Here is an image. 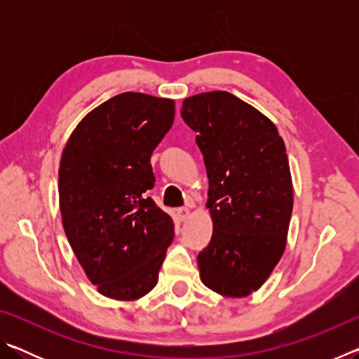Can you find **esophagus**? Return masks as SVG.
I'll return each instance as SVG.
<instances>
[{
    "instance_id": "esophagus-1",
    "label": "esophagus",
    "mask_w": 359,
    "mask_h": 359,
    "mask_svg": "<svg viewBox=\"0 0 359 359\" xmlns=\"http://www.w3.org/2000/svg\"><path fill=\"white\" fill-rule=\"evenodd\" d=\"M177 217H179L180 222H185V220H188V217H190V210H188L187 208L177 209Z\"/></svg>"
}]
</instances>
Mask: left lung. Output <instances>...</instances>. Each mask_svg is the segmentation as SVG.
Instances as JSON below:
<instances>
[{
	"label": "left lung",
	"mask_w": 359,
	"mask_h": 359,
	"mask_svg": "<svg viewBox=\"0 0 359 359\" xmlns=\"http://www.w3.org/2000/svg\"><path fill=\"white\" fill-rule=\"evenodd\" d=\"M182 118L196 133L209 179L214 233L198 255L205 287L245 297L274 271L287 245L293 182L276 125L228 92L190 96Z\"/></svg>",
	"instance_id": "1"
}]
</instances>
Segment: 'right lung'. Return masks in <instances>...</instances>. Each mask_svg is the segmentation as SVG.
<instances>
[{"instance_id": "right-lung-1", "label": "right lung", "mask_w": 359, "mask_h": 359, "mask_svg": "<svg viewBox=\"0 0 359 359\" xmlns=\"http://www.w3.org/2000/svg\"><path fill=\"white\" fill-rule=\"evenodd\" d=\"M174 101L126 92L81 120L58 169L63 228L88 280L111 299L155 288L174 223L147 196L150 156L174 123Z\"/></svg>"}]
</instances>
